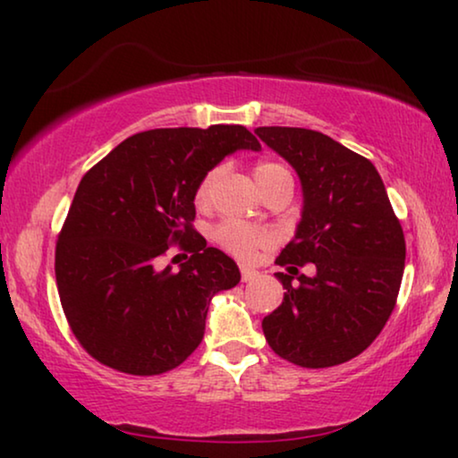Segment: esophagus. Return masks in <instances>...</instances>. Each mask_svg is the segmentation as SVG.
Returning <instances> with one entry per match:
<instances>
[{
  "label": "esophagus",
  "mask_w": 458,
  "mask_h": 458,
  "mask_svg": "<svg viewBox=\"0 0 458 458\" xmlns=\"http://www.w3.org/2000/svg\"><path fill=\"white\" fill-rule=\"evenodd\" d=\"M256 277H259V271L256 268H248V267H242V281H254Z\"/></svg>",
  "instance_id": "obj_1"
}]
</instances>
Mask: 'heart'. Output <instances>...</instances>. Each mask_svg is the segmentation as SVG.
<instances>
[{
  "instance_id": "1",
  "label": "heart",
  "mask_w": 458,
  "mask_h": 458,
  "mask_svg": "<svg viewBox=\"0 0 458 458\" xmlns=\"http://www.w3.org/2000/svg\"><path fill=\"white\" fill-rule=\"evenodd\" d=\"M221 174H223L221 166L212 168V171L204 174L202 181L198 183V190H196V204L198 206L210 204L212 193H215V187L218 183V179H221ZM254 177H256V181H259L262 193H265L268 187H271L273 183H277V181H281V179L292 181L290 171H287L285 166L277 165V162H260V165H256ZM215 242L223 250H227L231 256L248 262V260H252L256 254H259V250L271 246L273 237L265 229H254V227H250V225L227 221V223L218 225V227L215 229Z\"/></svg>"
}]
</instances>
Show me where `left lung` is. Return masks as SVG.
<instances>
[{
    "label": "left lung",
    "instance_id": "8db88e82",
    "mask_svg": "<svg viewBox=\"0 0 458 458\" xmlns=\"http://www.w3.org/2000/svg\"><path fill=\"white\" fill-rule=\"evenodd\" d=\"M302 183V218L275 260L287 273L284 302L262 318L268 346L306 369L342 365L381 334L404 273V233L377 168L331 137L298 127H259ZM306 261L316 275L297 271Z\"/></svg>",
    "mask_w": 458,
    "mask_h": 458
}]
</instances>
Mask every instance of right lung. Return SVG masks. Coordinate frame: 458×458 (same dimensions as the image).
I'll use <instances>...</instances> for the list:
<instances>
[{"instance_id": "right-lung-1", "label": "right lung", "mask_w": 458, "mask_h": 458, "mask_svg": "<svg viewBox=\"0 0 458 458\" xmlns=\"http://www.w3.org/2000/svg\"><path fill=\"white\" fill-rule=\"evenodd\" d=\"M237 149H260L242 124L152 129L81 179L55 243V284L74 337L102 365L179 367L202 342L212 296L240 284L233 259L191 225L198 183ZM171 242L192 252L177 274L159 268Z\"/></svg>"}]
</instances>
